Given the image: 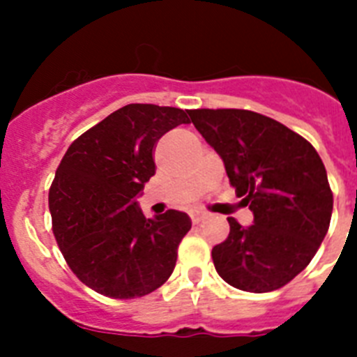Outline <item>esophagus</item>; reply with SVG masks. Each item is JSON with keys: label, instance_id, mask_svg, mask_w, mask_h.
<instances>
[{"label": "esophagus", "instance_id": "esophagus-1", "mask_svg": "<svg viewBox=\"0 0 357 357\" xmlns=\"http://www.w3.org/2000/svg\"><path fill=\"white\" fill-rule=\"evenodd\" d=\"M206 218L205 212L202 211H190V220H192V223H199V221H203Z\"/></svg>", "mask_w": 357, "mask_h": 357}]
</instances>
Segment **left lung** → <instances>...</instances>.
I'll return each mask as SVG.
<instances>
[{
	"label": "left lung",
	"instance_id": "1",
	"mask_svg": "<svg viewBox=\"0 0 357 357\" xmlns=\"http://www.w3.org/2000/svg\"><path fill=\"white\" fill-rule=\"evenodd\" d=\"M190 121L221 155L230 185L254 214L212 248L218 274L247 292H271L310 263L332 215V190L310 143L272 118L241 109H197Z\"/></svg>",
	"mask_w": 357,
	"mask_h": 357
}]
</instances>
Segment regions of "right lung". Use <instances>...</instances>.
<instances>
[{
    "instance_id": "right-lung-1",
    "label": "right lung",
    "mask_w": 357,
    "mask_h": 357,
    "mask_svg": "<svg viewBox=\"0 0 357 357\" xmlns=\"http://www.w3.org/2000/svg\"><path fill=\"white\" fill-rule=\"evenodd\" d=\"M187 114L125 105L77 137L56 170L49 208L59 250L77 280L107 298L151 294L176 266L192 221L179 211L146 220L136 197L155 174L158 139Z\"/></svg>"
}]
</instances>
